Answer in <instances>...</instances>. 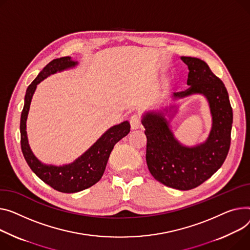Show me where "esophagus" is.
I'll return each instance as SVG.
<instances>
[{
	"label": "esophagus",
	"mask_w": 250,
	"mask_h": 250,
	"mask_svg": "<svg viewBox=\"0 0 250 250\" xmlns=\"http://www.w3.org/2000/svg\"><path fill=\"white\" fill-rule=\"evenodd\" d=\"M129 123H130V127H131L132 130L138 129V128L140 127V125H141V119H140V116L137 115V114L132 115L131 118H130V120H129Z\"/></svg>",
	"instance_id": "esophagus-1"
}]
</instances>
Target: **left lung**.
<instances>
[{
  "mask_svg": "<svg viewBox=\"0 0 250 250\" xmlns=\"http://www.w3.org/2000/svg\"><path fill=\"white\" fill-rule=\"evenodd\" d=\"M189 69L188 89L174 92L172 103L200 94L209 105L212 125L203 143L189 146L180 143L171 128L179 105L172 104L160 110H148L142 116L146 137V160L149 173L162 184L191 190L208 180L224 163L231 141L233 112L227 89L206 62L182 56Z\"/></svg>",
  "mask_w": 250,
  "mask_h": 250,
  "instance_id": "8db88e82",
  "label": "left lung"
}]
</instances>
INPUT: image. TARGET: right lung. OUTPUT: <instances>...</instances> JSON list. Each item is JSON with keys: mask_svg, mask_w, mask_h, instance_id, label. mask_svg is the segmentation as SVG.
Here are the masks:
<instances>
[{"mask_svg": "<svg viewBox=\"0 0 250 250\" xmlns=\"http://www.w3.org/2000/svg\"><path fill=\"white\" fill-rule=\"evenodd\" d=\"M77 65L78 62L69 56L57 58L48 63L26 90L20 122L21 148L29 167L47 185L62 193H76L85 190L101 180L114 145L130 130L127 121L109 127L86 152L72 163L62 166L44 164L32 152L28 142L26 123L32 97L37 85L48 76L74 68Z\"/></svg>", "mask_w": 250, "mask_h": 250, "instance_id": "add662e5", "label": "right lung"}]
</instances>
